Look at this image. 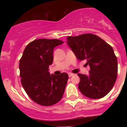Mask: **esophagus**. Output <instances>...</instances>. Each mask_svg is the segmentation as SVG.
<instances>
[{
    "label": "esophagus",
    "mask_w": 127,
    "mask_h": 127,
    "mask_svg": "<svg viewBox=\"0 0 127 127\" xmlns=\"http://www.w3.org/2000/svg\"><path fill=\"white\" fill-rule=\"evenodd\" d=\"M74 76V74L71 73V72L68 73V76H69V77H71V76Z\"/></svg>",
    "instance_id": "34e87169"
}]
</instances>
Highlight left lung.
Wrapping results in <instances>:
<instances>
[{
    "instance_id": "8db88e82",
    "label": "left lung",
    "mask_w": 127,
    "mask_h": 127,
    "mask_svg": "<svg viewBox=\"0 0 127 127\" xmlns=\"http://www.w3.org/2000/svg\"><path fill=\"white\" fill-rule=\"evenodd\" d=\"M66 39L78 59L86 60L90 67L88 75L78 74L80 91L91 99L105 96L114 86L118 71L117 59L111 46L92 33L68 36Z\"/></svg>"
}]
</instances>
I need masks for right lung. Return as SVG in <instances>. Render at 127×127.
Returning <instances> with one entry per match:
<instances>
[{"mask_svg": "<svg viewBox=\"0 0 127 127\" xmlns=\"http://www.w3.org/2000/svg\"><path fill=\"white\" fill-rule=\"evenodd\" d=\"M63 43L59 39H40L26 47L20 60L21 83L34 102L50 106L59 102L64 92L68 75L50 74L49 66L53 63V49Z\"/></svg>", "mask_w": 127, "mask_h": 127, "instance_id": "right-lung-1", "label": "right lung"}]
</instances>
